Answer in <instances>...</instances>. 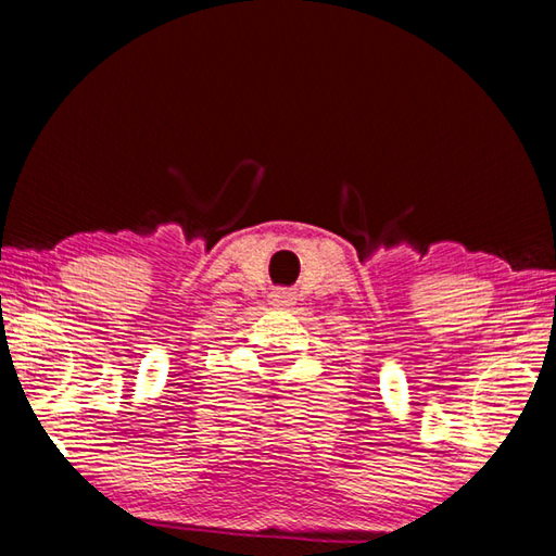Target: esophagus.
Returning <instances> with one entry per match:
<instances>
[{"mask_svg":"<svg viewBox=\"0 0 556 556\" xmlns=\"http://www.w3.org/2000/svg\"><path fill=\"white\" fill-rule=\"evenodd\" d=\"M271 301H275L277 306H291L294 304V291H289V289L271 291Z\"/></svg>","mask_w":556,"mask_h":556,"instance_id":"obj_1","label":"esophagus"}]
</instances>
